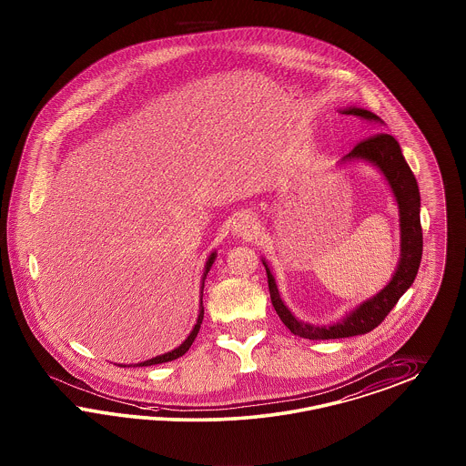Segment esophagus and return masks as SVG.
Instances as JSON below:
<instances>
[{
  "mask_svg": "<svg viewBox=\"0 0 466 466\" xmlns=\"http://www.w3.org/2000/svg\"><path fill=\"white\" fill-rule=\"evenodd\" d=\"M232 230H234V234L246 238V239L253 238L257 234V217L251 211L238 213V217L234 218Z\"/></svg>",
  "mask_w": 466,
  "mask_h": 466,
  "instance_id": "esophagus-1",
  "label": "esophagus"
}]
</instances>
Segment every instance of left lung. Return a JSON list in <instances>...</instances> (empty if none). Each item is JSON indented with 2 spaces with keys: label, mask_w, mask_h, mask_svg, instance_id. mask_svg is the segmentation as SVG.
Masks as SVG:
<instances>
[{
  "label": "left lung",
  "mask_w": 466,
  "mask_h": 466,
  "mask_svg": "<svg viewBox=\"0 0 466 466\" xmlns=\"http://www.w3.org/2000/svg\"><path fill=\"white\" fill-rule=\"evenodd\" d=\"M342 113L361 116L369 122H373L375 126L373 128L384 130V120L369 110L350 108ZM358 158H363L377 165L396 196V201L400 207V220H401L400 267L394 273L392 280L389 282V286H385L384 289L369 301H365L363 305L358 306L344 320L334 325L319 327V325H309L294 319V315L280 299L270 268L263 261L267 277H268V289H270L273 308L279 319L284 321V325L294 336L311 339V340H323V339L353 338V336L367 334L385 320V317L390 313V309L396 306L400 298L413 284L417 277L418 267L421 261V251H423V234H421V224H420V191H418L417 178L402 157L400 143L387 132H375L367 139L360 141L351 149V153L344 157V160H358Z\"/></svg>",
  "instance_id": "8db88e82"
}]
</instances>
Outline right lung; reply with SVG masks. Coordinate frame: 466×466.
<instances>
[{"instance_id":"obj_1","label":"right lung","mask_w":466,"mask_h":466,"mask_svg":"<svg viewBox=\"0 0 466 466\" xmlns=\"http://www.w3.org/2000/svg\"><path fill=\"white\" fill-rule=\"evenodd\" d=\"M213 259H215V253L208 258V261H207V268H205V275H203V286H201V289L205 288V279H207V273L209 272V268H211V265H213ZM203 315H205V308H203V301H201V308H199V315H198V321H196V325H194L193 332L189 334V338L186 339L177 350L174 351H170V353L161 354V356H157V358H151V360H146L143 363H137V365H134V367H151V365H158V363H167V361H172V360H177L178 356H182L184 353H187V350L191 348V344L194 342V339L198 336V332H199V327H201V321H203Z\"/></svg>"}]
</instances>
